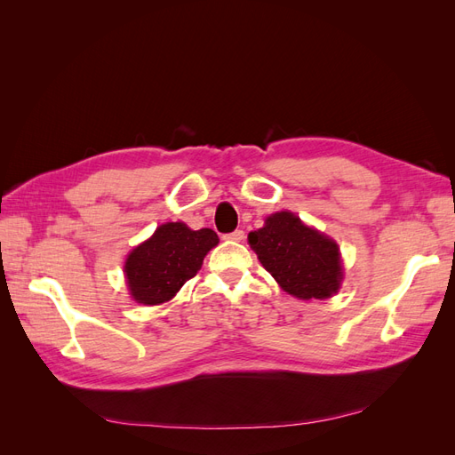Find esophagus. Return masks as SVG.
Here are the masks:
<instances>
[{
	"instance_id": "esophagus-1",
	"label": "esophagus",
	"mask_w": 455,
	"mask_h": 455,
	"mask_svg": "<svg viewBox=\"0 0 455 455\" xmlns=\"http://www.w3.org/2000/svg\"><path fill=\"white\" fill-rule=\"evenodd\" d=\"M226 239H228V241H235V243H239V241H243V239H244V231H243V229H235L233 233H228Z\"/></svg>"
}]
</instances>
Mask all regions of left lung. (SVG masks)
I'll return each mask as SVG.
<instances>
[{
    "label": "left lung",
    "mask_w": 455,
    "mask_h": 455,
    "mask_svg": "<svg viewBox=\"0 0 455 455\" xmlns=\"http://www.w3.org/2000/svg\"><path fill=\"white\" fill-rule=\"evenodd\" d=\"M251 249L284 292L299 299L332 298L343 279L339 246L324 233L281 211L249 233Z\"/></svg>",
    "instance_id": "8db88e82"
}]
</instances>
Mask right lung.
Segmentation results:
<instances>
[{
  "mask_svg": "<svg viewBox=\"0 0 455 455\" xmlns=\"http://www.w3.org/2000/svg\"><path fill=\"white\" fill-rule=\"evenodd\" d=\"M218 244L209 229H189L184 222H167L148 241L132 249L125 261V277L134 301L159 306L196 277L204 256Z\"/></svg>",
  "mask_w": 455,
  "mask_h": 455,
  "instance_id": "add662e5",
  "label": "right lung"
}]
</instances>
